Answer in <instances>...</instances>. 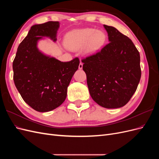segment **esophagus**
I'll use <instances>...</instances> for the list:
<instances>
[{"instance_id":"34e87169","label":"esophagus","mask_w":159,"mask_h":159,"mask_svg":"<svg viewBox=\"0 0 159 159\" xmlns=\"http://www.w3.org/2000/svg\"><path fill=\"white\" fill-rule=\"evenodd\" d=\"M82 68H83V63H82V62H80V65H79V69L81 70Z\"/></svg>"}]
</instances>
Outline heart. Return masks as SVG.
Masks as SVG:
<instances>
[{
  "label": "heart",
  "mask_w": 159,
  "mask_h": 159,
  "mask_svg": "<svg viewBox=\"0 0 159 159\" xmlns=\"http://www.w3.org/2000/svg\"><path fill=\"white\" fill-rule=\"evenodd\" d=\"M107 39L102 30L88 28L71 31L66 34L64 44L70 50H78L82 47L84 55H92L100 50Z\"/></svg>",
  "instance_id": "1"
}]
</instances>
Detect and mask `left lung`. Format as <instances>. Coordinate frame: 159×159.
Listing matches in <instances>:
<instances>
[{
	"instance_id": "left-lung-1",
	"label": "left lung",
	"mask_w": 159,
	"mask_h": 159,
	"mask_svg": "<svg viewBox=\"0 0 159 159\" xmlns=\"http://www.w3.org/2000/svg\"><path fill=\"white\" fill-rule=\"evenodd\" d=\"M103 26L109 43L81 61L94 102L116 109L126 105L137 88L141 76L140 54L127 36L113 26Z\"/></svg>"
}]
</instances>
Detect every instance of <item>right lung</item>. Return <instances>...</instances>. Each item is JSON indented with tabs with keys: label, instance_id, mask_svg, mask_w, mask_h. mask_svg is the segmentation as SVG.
Here are the masks:
<instances>
[{
	"label": "right lung",
	"instance_id": "right-lung-1",
	"mask_svg": "<svg viewBox=\"0 0 159 159\" xmlns=\"http://www.w3.org/2000/svg\"><path fill=\"white\" fill-rule=\"evenodd\" d=\"M60 22L54 21L33 25L18 46L13 61L16 89L23 100L39 112L50 111L63 103L80 64L78 57L63 62L38 49V42L44 37L56 42Z\"/></svg>",
	"mask_w": 159,
	"mask_h": 159
}]
</instances>
